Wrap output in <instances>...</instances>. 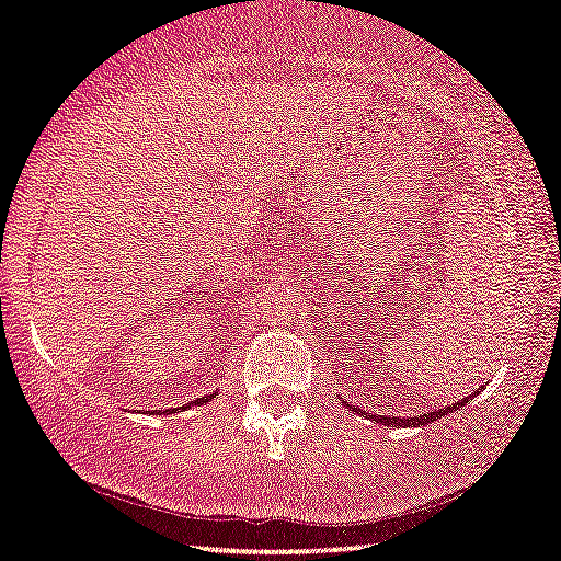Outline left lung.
Here are the masks:
<instances>
[{"label":"left lung","mask_w":561,"mask_h":561,"mask_svg":"<svg viewBox=\"0 0 561 561\" xmlns=\"http://www.w3.org/2000/svg\"><path fill=\"white\" fill-rule=\"evenodd\" d=\"M474 397V394H472ZM340 402L350 409V412H359L357 407L354 404H350V402H344V399L340 397ZM469 402V397L467 399H459V402H455V404H449V407H444V409H434V412H426V414H416V416H381V414H367L371 422H377V424H385V426H424V424H432V422H437V420H442L444 414H451V412H457L459 407H465Z\"/></svg>","instance_id":"left-lung-1"}]
</instances>
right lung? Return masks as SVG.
I'll list each match as a JSON object with an SVG mask.
<instances>
[{
  "label": "right lung",
  "instance_id": "1",
  "mask_svg": "<svg viewBox=\"0 0 561 561\" xmlns=\"http://www.w3.org/2000/svg\"><path fill=\"white\" fill-rule=\"evenodd\" d=\"M217 394H207V397H202V399H197V402H190V404H186V407H194V404H207L209 402V399H215ZM186 407H174V409H167V412L169 414H174V412H184V409ZM154 414H159V412H154Z\"/></svg>",
  "mask_w": 561,
  "mask_h": 561
}]
</instances>
